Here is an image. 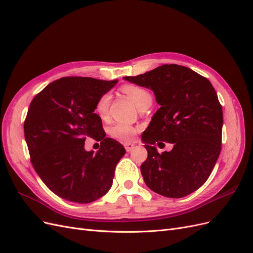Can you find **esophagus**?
Segmentation results:
<instances>
[{
    "instance_id": "1",
    "label": "esophagus",
    "mask_w": 253,
    "mask_h": 253,
    "mask_svg": "<svg viewBox=\"0 0 253 253\" xmlns=\"http://www.w3.org/2000/svg\"><path fill=\"white\" fill-rule=\"evenodd\" d=\"M134 147H135V144H133V143H129V142L125 143V148H126V152H131L134 149Z\"/></svg>"
}]
</instances>
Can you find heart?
I'll return each instance as SVG.
<instances>
[{"mask_svg": "<svg viewBox=\"0 0 253 253\" xmlns=\"http://www.w3.org/2000/svg\"><path fill=\"white\" fill-rule=\"evenodd\" d=\"M122 90L125 91L126 95L132 98V100L135 104L141 110L142 108H149L152 103V95L148 89L138 85H126L122 87ZM111 101V95L110 93L103 94L100 98L98 99L96 103V113L101 119L108 118L109 114V106ZM137 133V128L128 124L125 122H117V124L113 125L110 127V134L115 139H118L121 141H131L134 139V137Z\"/></svg>", "mask_w": 253, "mask_h": 253, "instance_id": "obj_1", "label": "heart"}]
</instances>
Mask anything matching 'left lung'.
Listing matches in <instances>:
<instances>
[{"label":"left lung","mask_w":253,"mask_h":253,"mask_svg":"<svg viewBox=\"0 0 253 253\" xmlns=\"http://www.w3.org/2000/svg\"><path fill=\"white\" fill-rule=\"evenodd\" d=\"M124 79L151 88L160 105L141 135L148 151L140 167L145 185L172 198L194 192L209 178L221 150L223 110L211 82L177 64ZM164 141L173 149L159 153L154 144Z\"/></svg>","instance_id":"left-lung-1"}]
</instances>
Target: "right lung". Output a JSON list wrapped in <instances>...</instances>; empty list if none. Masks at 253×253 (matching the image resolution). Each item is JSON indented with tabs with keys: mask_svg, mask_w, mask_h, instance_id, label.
<instances>
[{
	"mask_svg": "<svg viewBox=\"0 0 253 253\" xmlns=\"http://www.w3.org/2000/svg\"><path fill=\"white\" fill-rule=\"evenodd\" d=\"M117 80L63 77L49 83L30 102L24 135L30 162L42 181L63 200L87 204L111 189L115 168L126 150L105 137L96 103ZM86 138L101 141L93 154Z\"/></svg>",
	"mask_w": 253,
	"mask_h": 253,
	"instance_id": "add662e5",
	"label": "right lung"
}]
</instances>
